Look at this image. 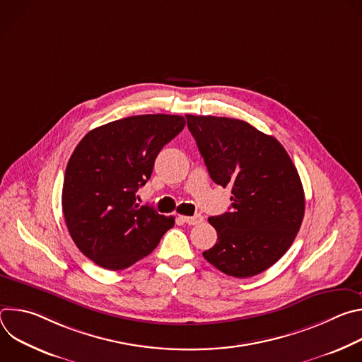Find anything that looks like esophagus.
<instances>
[{
    "instance_id": "1",
    "label": "esophagus",
    "mask_w": 362,
    "mask_h": 362,
    "mask_svg": "<svg viewBox=\"0 0 362 362\" xmlns=\"http://www.w3.org/2000/svg\"><path fill=\"white\" fill-rule=\"evenodd\" d=\"M180 218V221L183 222V223H187V225H197V223H200L202 221H203V216H200V215H194V216H179Z\"/></svg>"
}]
</instances>
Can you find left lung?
<instances>
[{"mask_svg": "<svg viewBox=\"0 0 362 362\" xmlns=\"http://www.w3.org/2000/svg\"><path fill=\"white\" fill-rule=\"evenodd\" d=\"M216 185L232 187L230 212L208 221L218 242L203 256L223 274L250 278L278 262L303 219V187L289 154L243 120L186 115Z\"/></svg>", "mask_w": 362, "mask_h": 362, "instance_id": "1", "label": "left lung"}]
</instances>
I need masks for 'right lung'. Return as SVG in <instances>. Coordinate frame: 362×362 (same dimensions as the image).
I'll list each match as a JSON object with an SVG mask.
<instances>
[{
    "instance_id": "1",
    "label": "right lung",
    "mask_w": 362,
    "mask_h": 362,
    "mask_svg": "<svg viewBox=\"0 0 362 362\" xmlns=\"http://www.w3.org/2000/svg\"><path fill=\"white\" fill-rule=\"evenodd\" d=\"M185 124L182 116H132L93 129L74 148L64 175L63 214L76 246L95 265L126 269L173 228V216L139 206L136 192Z\"/></svg>"
}]
</instances>
